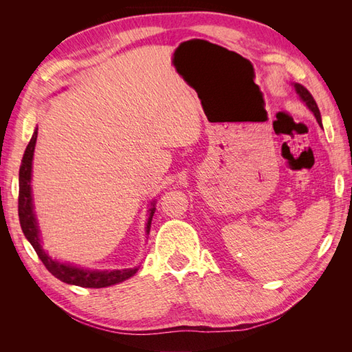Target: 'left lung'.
<instances>
[{"mask_svg": "<svg viewBox=\"0 0 352 352\" xmlns=\"http://www.w3.org/2000/svg\"><path fill=\"white\" fill-rule=\"evenodd\" d=\"M295 87V91H296V94L300 95L301 97V100L308 105V109H310L311 111H313V114L316 116V119H317V123L322 126V117H320V111H318V107H317V104H316V100L313 98V95L310 94V91H308L307 88H304L302 85H300V83H295L294 85Z\"/></svg>", "mask_w": 352, "mask_h": 352, "instance_id": "left-lung-1", "label": "left lung"}]
</instances>
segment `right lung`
I'll return each mask as SVG.
<instances>
[{
    "label": "right lung",
    "instance_id": "obj_1",
    "mask_svg": "<svg viewBox=\"0 0 352 352\" xmlns=\"http://www.w3.org/2000/svg\"><path fill=\"white\" fill-rule=\"evenodd\" d=\"M38 138V129H35L32 140L26 146V151L22 160V166L19 170V220L20 226L25 233L26 239L30 242L32 247L36 251L38 257L44 263L47 270L56 276L61 282L69 285H76L82 287H105L116 283H120L136 273L138 269H124V270H85L74 267V265L51 260L45 254L39 243V230L36 226V219L34 214V206H32V194H30V177H32V158H34L35 144ZM154 210L151 208L150 219L146 223V232H150L151 220L154 216Z\"/></svg>",
    "mask_w": 352,
    "mask_h": 352
}]
</instances>
